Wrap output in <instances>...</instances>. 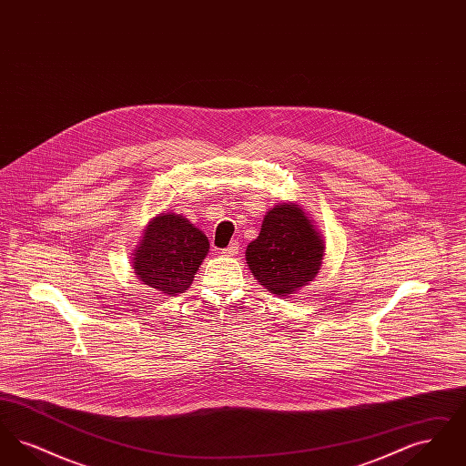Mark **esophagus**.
Here are the masks:
<instances>
[{"label": "esophagus", "mask_w": 466, "mask_h": 466, "mask_svg": "<svg viewBox=\"0 0 466 466\" xmlns=\"http://www.w3.org/2000/svg\"><path fill=\"white\" fill-rule=\"evenodd\" d=\"M238 249H239V243L232 241L227 248H223L222 253L225 257H234V255H238Z\"/></svg>", "instance_id": "esophagus-1"}]
</instances>
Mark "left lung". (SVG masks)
Listing matches in <instances>:
<instances>
[{
	"mask_svg": "<svg viewBox=\"0 0 466 466\" xmlns=\"http://www.w3.org/2000/svg\"><path fill=\"white\" fill-rule=\"evenodd\" d=\"M325 244L295 204L272 208L262 230L246 248V262L258 283L274 295L308 285L321 266Z\"/></svg>",
	"mask_w": 466,
	"mask_h": 466,
	"instance_id": "8db88e82",
	"label": "left lung"
}]
</instances>
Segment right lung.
Masks as SVG:
<instances>
[{
    "instance_id": "obj_1",
    "label": "right lung",
    "mask_w": 466,
    "mask_h": 466,
    "mask_svg": "<svg viewBox=\"0 0 466 466\" xmlns=\"http://www.w3.org/2000/svg\"><path fill=\"white\" fill-rule=\"evenodd\" d=\"M208 249V238L194 223L175 213H162L145 232L134 270L143 285L177 295L192 285Z\"/></svg>"
}]
</instances>
